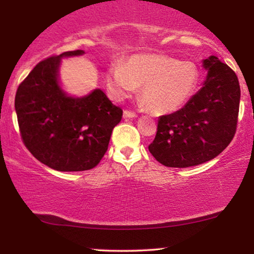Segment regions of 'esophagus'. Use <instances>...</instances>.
<instances>
[{
    "label": "esophagus",
    "mask_w": 254,
    "mask_h": 254,
    "mask_svg": "<svg viewBox=\"0 0 254 254\" xmlns=\"http://www.w3.org/2000/svg\"><path fill=\"white\" fill-rule=\"evenodd\" d=\"M123 115H124V118H133V117H137L136 113L132 112V111H130V110H125Z\"/></svg>",
    "instance_id": "1"
}]
</instances>
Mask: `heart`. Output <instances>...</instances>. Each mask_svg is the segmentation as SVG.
Returning <instances> with one entry per match:
<instances>
[{
    "instance_id": "obj_1",
    "label": "heart",
    "mask_w": 254,
    "mask_h": 254,
    "mask_svg": "<svg viewBox=\"0 0 254 254\" xmlns=\"http://www.w3.org/2000/svg\"><path fill=\"white\" fill-rule=\"evenodd\" d=\"M198 70L193 63L164 55H135L125 65L109 72V86L118 99L130 97L142 86V98L155 115H165L183 106L193 93Z\"/></svg>"
}]
</instances>
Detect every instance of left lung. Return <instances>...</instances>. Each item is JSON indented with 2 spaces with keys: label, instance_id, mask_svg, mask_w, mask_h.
Instances as JSON below:
<instances>
[{
  "label": "left lung",
  "instance_id": "left-lung-1",
  "mask_svg": "<svg viewBox=\"0 0 254 254\" xmlns=\"http://www.w3.org/2000/svg\"><path fill=\"white\" fill-rule=\"evenodd\" d=\"M203 87L177 112L161 116L149 151L160 164L185 168L216 157L237 132L240 84L216 56L204 60Z\"/></svg>",
  "mask_w": 254,
  "mask_h": 254
}]
</instances>
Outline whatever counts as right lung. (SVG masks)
<instances>
[{
	"mask_svg": "<svg viewBox=\"0 0 254 254\" xmlns=\"http://www.w3.org/2000/svg\"><path fill=\"white\" fill-rule=\"evenodd\" d=\"M66 51L43 60L19 84L15 111L25 147L44 165L61 172L92 170L109 148L113 127L123 110L100 89L70 98L61 89V57L82 55Z\"/></svg>",
	"mask_w": 254,
	"mask_h": 254,
	"instance_id": "obj_1",
	"label": "right lung"
}]
</instances>
